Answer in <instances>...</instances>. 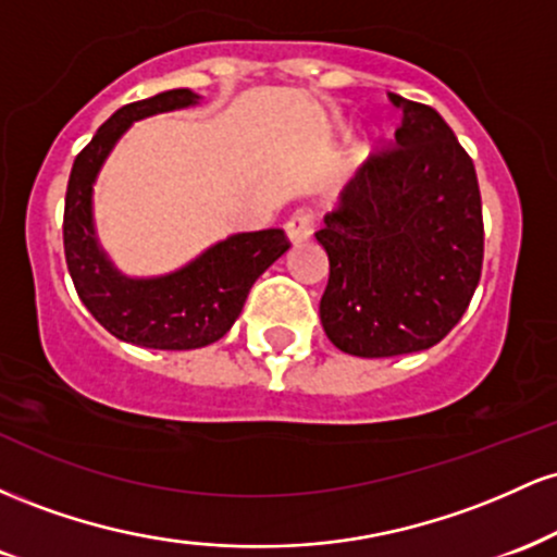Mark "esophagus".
Here are the masks:
<instances>
[{
	"label": "esophagus",
	"mask_w": 557,
	"mask_h": 557,
	"mask_svg": "<svg viewBox=\"0 0 557 557\" xmlns=\"http://www.w3.org/2000/svg\"><path fill=\"white\" fill-rule=\"evenodd\" d=\"M285 233H287V240L296 243V246H298V243L309 240L311 238V216L304 214V212L293 214L290 220H287Z\"/></svg>",
	"instance_id": "1"
}]
</instances>
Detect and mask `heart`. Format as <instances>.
Wrapping results in <instances>:
<instances>
[{"label":"heart","instance_id":"b5f03b06","mask_svg":"<svg viewBox=\"0 0 557 557\" xmlns=\"http://www.w3.org/2000/svg\"><path fill=\"white\" fill-rule=\"evenodd\" d=\"M348 133H350V127L345 123L335 125V136L337 138H345ZM376 149H380V138L372 136V133H363L361 138H356L354 149H350V154H348V170L359 172V170L367 168V164L372 162V157L376 154Z\"/></svg>","mask_w":557,"mask_h":557}]
</instances>
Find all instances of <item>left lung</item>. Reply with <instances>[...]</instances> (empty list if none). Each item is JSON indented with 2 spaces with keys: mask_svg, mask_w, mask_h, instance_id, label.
Instances as JSON below:
<instances>
[{
  "mask_svg": "<svg viewBox=\"0 0 557 557\" xmlns=\"http://www.w3.org/2000/svg\"><path fill=\"white\" fill-rule=\"evenodd\" d=\"M398 149L372 157L317 233L330 280L319 304L335 348L389 359L437 345L461 322L482 274L476 170L432 107L389 94Z\"/></svg>",
  "mask_w": 557,
  "mask_h": 557,
  "instance_id": "1",
  "label": "left lung"
}]
</instances>
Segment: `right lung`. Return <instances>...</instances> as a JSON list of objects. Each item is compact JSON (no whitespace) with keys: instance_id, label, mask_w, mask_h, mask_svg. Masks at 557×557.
Listing matches in <instances>:
<instances>
[{"instance_id":"add662e5","label":"right lung","mask_w":557,"mask_h":557,"mask_svg":"<svg viewBox=\"0 0 557 557\" xmlns=\"http://www.w3.org/2000/svg\"><path fill=\"white\" fill-rule=\"evenodd\" d=\"M201 101L190 88H172L117 110L75 157L65 196V259L78 298L117 341L154 350H190L227 335L248 290L290 248L280 227L233 233L203 248L188 264L154 277L120 272L94 225V185L107 157L133 123Z\"/></svg>"}]
</instances>
